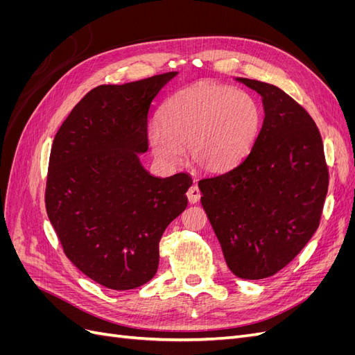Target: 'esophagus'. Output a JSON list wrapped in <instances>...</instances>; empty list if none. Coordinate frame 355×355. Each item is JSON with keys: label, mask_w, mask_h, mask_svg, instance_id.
<instances>
[{"label": "esophagus", "mask_w": 355, "mask_h": 355, "mask_svg": "<svg viewBox=\"0 0 355 355\" xmlns=\"http://www.w3.org/2000/svg\"><path fill=\"white\" fill-rule=\"evenodd\" d=\"M187 197L189 200V202H197L201 197V191L197 185H192L188 191H187Z\"/></svg>", "instance_id": "1"}]
</instances>
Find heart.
<instances>
[{"mask_svg": "<svg viewBox=\"0 0 355 355\" xmlns=\"http://www.w3.org/2000/svg\"><path fill=\"white\" fill-rule=\"evenodd\" d=\"M159 125L148 130L153 154L176 166L188 148L189 163L219 173L239 164L261 127V110L249 93L198 83L175 93L159 111Z\"/></svg>", "mask_w": 355, "mask_h": 355, "instance_id": "b5f03b06", "label": "heart"}]
</instances>
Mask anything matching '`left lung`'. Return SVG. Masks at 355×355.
I'll use <instances>...</instances> for the list:
<instances>
[{
    "label": "left lung",
    "mask_w": 355,
    "mask_h": 355,
    "mask_svg": "<svg viewBox=\"0 0 355 355\" xmlns=\"http://www.w3.org/2000/svg\"><path fill=\"white\" fill-rule=\"evenodd\" d=\"M261 94L263 123L237 166L198 182L230 270L261 280L284 268L318 228L329 187L311 115L272 84L235 78Z\"/></svg>",
    "instance_id": "1"
}]
</instances>
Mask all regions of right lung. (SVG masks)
<instances>
[{
    "label": "right lung",
    "mask_w": 355,
    "mask_h": 355,
    "mask_svg": "<svg viewBox=\"0 0 355 355\" xmlns=\"http://www.w3.org/2000/svg\"><path fill=\"white\" fill-rule=\"evenodd\" d=\"M178 72L89 92L53 141L46 209L63 252L78 270L112 290L155 275L158 243L187 209L188 173L157 178L142 166L148 115Z\"/></svg>",
    "instance_id": "obj_1"
}]
</instances>
